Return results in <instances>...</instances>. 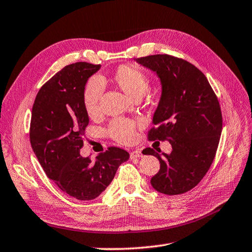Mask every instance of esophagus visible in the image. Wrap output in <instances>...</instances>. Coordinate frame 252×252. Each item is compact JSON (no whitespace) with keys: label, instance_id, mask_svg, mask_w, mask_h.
Instances as JSON below:
<instances>
[{"label":"esophagus","instance_id":"1","mask_svg":"<svg viewBox=\"0 0 252 252\" xmlns=\"http://www.w3.org/2000/svg\"><path fill=\"white\" fill-rule=\"evenodd\" d=\"M142 157H143V154L140 150H134L130 154L131 159H136V158H142Z\"/></svg>","mask_w":252,"mask_h":252}]
</instances>
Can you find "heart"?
<instances>
[{"label": "heart", "instance_id": "obj_1", "mask_svg": "<svg viewBox=\"0 0 252 252\" xmlns=\"http://www.w3.org/2000/svg\"><path fill=\"white\" fill-rule=\"evenodd\" d=\"M112 80L132 98L142 97L149 88V78L143 69L133 64H122L112 75ZM103 83L97 77L87 81L83 91V104L87 115L95 118L101 112V97ZM136 124L132 120L116 118L110 121L107 127L108 135L117 143L131 144L135 139Z\"/></svg>", "mask_w": 252, "mask_h": 252}]
</instances>
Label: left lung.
<instances>
[{"mask_svg":"<svg viewBox=\"0 0 252 252\" xmlns=\"http://www.w3.org/2000/svg\"><path fill=\"white\" fill-rule=\"evenodd\" d=\"M136 61L157 72L162 83V96L154 115L148 140H168L171 155H153L160 169L150 183L166 195L183 194L205 176L215 159L222 131L218 97L206 76L190 62L171 55L137 58ZM160 153V151H159Z\"/></svg>","mask_w":252,"mask_h":252,"instance_id":"8db88e82","label":"left lung"}]
</instances>
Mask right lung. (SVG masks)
Masks as SVG:
<instances>
[{"label":"right lung","instance_id":"right-lung-1","mask_svg":"<svg viewBox=\"0 0 252 252\" xmlns=\"http://www.w3.org/2000/svg\"><path fill=\"white\" fill-rule=\"evenodd\" d=\"M99 67L88 62L64 66L40 87L32 108L30 143L35 156L47 177L80 201L101 194L130 157L114 146L94 160L80 156L89 124L83 91L88 78Z\"/></svg>","mask_w":252,"mask_h":252}]
</instances>
